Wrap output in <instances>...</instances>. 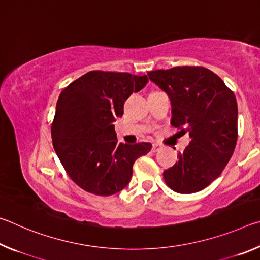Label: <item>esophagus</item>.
<instances>
[{
	"mask_svg": "<svg viewBox=\"0 0 260 260\" xmlns=\"http://www.w3.org/2000/svg\"><path fill=\"white\" fill-rule=\"evenodd\" d=\"M161 149H162L161 144H159V143H153V144H152V151H153V152L159 151V150H161Z\"/></svg>",
	"mask_w": 260,
	"mask_h": 260,
	"instance_id": "1",
	"label": "esophagus"
}]
</instances>
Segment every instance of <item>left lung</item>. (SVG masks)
Instances as JSON below:
<instances>
[{
    "label": "left lung",
    "instance_id": "1",
    "mask_svg": "<svg viewBox=\"0 0 260 260\" xmlns=\"http://www.w3.org/2000/svg\"><path fill=\"white\" fill-rule=\"evenodd\" d=\"M171 101V125L182 127L190 142L178 161L164 171L167 186L193 193L214 181L234 152L237 141L235 95L217 74L205 68H174L148 73Z\"/></svg>",
    "mask_w": 260,
    "mask_h": 260
}]
</instances>
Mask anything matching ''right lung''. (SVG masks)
<instances>
[{
  "mask_svg": "<svg viewBox=\"0 0 260 260\" xmlns=\"http://www.w3.org/2000/svg\"><path fill=\"white\" fill-rule=\"evenodd\" d=\"M148 77L91 71L61 91L51 138L61 165L74 182L90 193L110 196L129 183L133 164L151 143L118 142L113 122L124 103L147 85Z\"/></svg>",
  "mask_w": 260,
  "mask_h": 260,
  "instance_id": "right-lung-1",
  "label": "right lung"
}]
</instances>
